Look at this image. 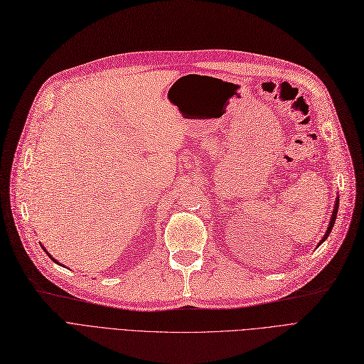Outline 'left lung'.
<instances>
[{"label": "left lung", "instance_id": "obj_1", "mask_svg": "<svg viewBox=\"0 0 364 364\" xmlns=\"http://www.w3.org/2000/svg\"><path fill=\"white\" fill-rule=\"evenodd\" d=\"M337 208H339V200H337V202H336V205H334V210H333V215H331V221H330V225H328V229H327V233H325V236L322 237V241H321V242H323L325 240H327V237H328V235H330V232H331V229H333V225H334V221H336V217H337Z\"/></svg>", "mask_w": 364, "mask_h": 364}]
</instances>
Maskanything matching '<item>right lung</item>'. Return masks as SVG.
Instances as JSON below:
<instances>
[{
    "label": "right lung",
    "instance_id": "right-lung-1",
    "mask_svg": "<svg viewBox=\"0 0 364 364\" xmlns=\"http://www.w3.org/2000/svg\"><path fill=\"white\" fill-rule=\"evenodd\" d=\"M51 259H53V260H54V262H57V260H55V259H54V257H51Z\"/></svg>",
    "mask_w": 364,
    "mask_h": 364
}]
</instances>
